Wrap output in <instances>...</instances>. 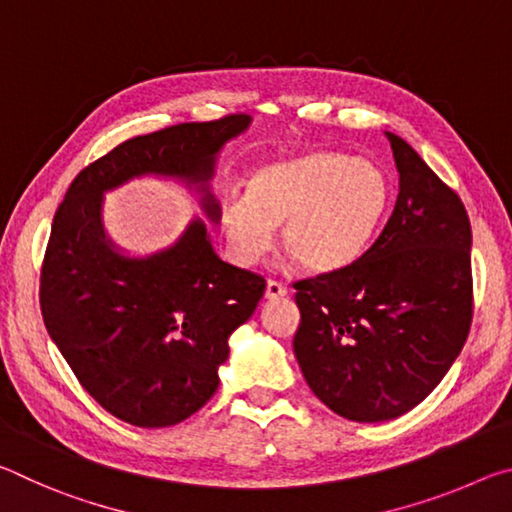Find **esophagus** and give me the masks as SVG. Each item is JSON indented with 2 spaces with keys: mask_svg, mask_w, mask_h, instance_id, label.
<instances>
[{
  "mask_svg": "<svg viewBox=\"0 0 512 512\" xmlns=\"http://www.w3.org/2000/svg\"><path fill=\"white\" fill-rule=\"evenodd\" d=\"M289 293V289L284 287L282 282H277V280H268L266 282V298L268 300H277V298H284Z\"/></svg>",
  "mask_w": 512,
  "mask_h": 512,
  "instance_id": "34e87169",
  "label": "esophagus"
}]
</instances>
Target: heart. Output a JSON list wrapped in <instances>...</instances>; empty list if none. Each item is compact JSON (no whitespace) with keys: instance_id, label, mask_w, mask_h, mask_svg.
Segmentation results:
<instances>
[{"instance_id":"heart-1","label":"heart","mask_w":512,"mask_h":512,"mask_svg":"<svg viewBox=\"0 0 512 512\" xmlns=\"http://www.w3.org/2000/svg\"><path fill=\"white\" fill-rule=\"evenodd\" d=\"M393 201L377 162L339 151H307L259 169L248 194L221 207V232L232 259L253 266L282 241L309 273H336L366 253Z\"/></svg>"}]
</instances>
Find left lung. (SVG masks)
<instances>
[{
	"mask_svg": "<svg viewBox=\"0 0 512 512\" xmlns=\"http://www.w3.org/2000/svg\"><path fill=\"white\" fill-rule=\"evenodd\" d=\"M386 135L400 171L391 219L348 268L293 284L302 375L354 422L418 406L463 350L474 311L465 205L402 137Z\"/></svg>",
	"mask_w": 512,
	"mask_h": 512,
	"instance_id": "left-lung-1",
	"label": "left lung"
}]
</instances>
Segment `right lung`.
<instances>
[{
  "instance_id": "right-lung-1",
  "label": "right lung",
  "mask_w": 512,
  "mask_h": 512,
  "mask_svg": "<svg viewBox=\"0 0 512 512\" xmlns=\"http://www.w3.org/2000/svg\"><path fill=\"white\" fill-rule=\"evenodd\" d=\"M244 112L189 121L121 142L72 180L51 223L40 271L42 320L79 384L135 427H171L219 388L228 339L253 316L266 280L225 264L201 219L171 248L146 259L119 255L101 225L103 192L144 173L207 189L216 153L244 133Z\"/></svg>"
}]
</instances>
